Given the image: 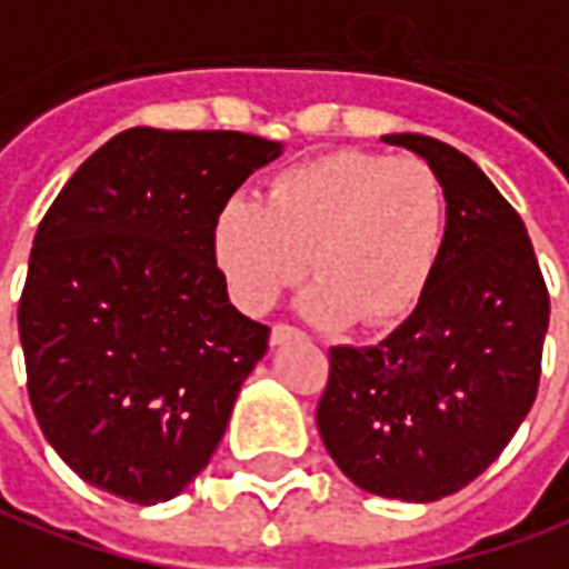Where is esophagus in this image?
<instances>
[{
    "label": "esophagus",
    "mask_w": 569,
    "mask_h": 569,
    "mask_svg": "<svg viewBox=\"0 0 569 569\" xmlns=\"http://www.w3.org/2000/svg\"><path fill=\"white\" fill-rule=\"evenodd\" d=\"M305 332L301 329H296V326H289V323H277L271 329V345L277 348V345H286L289 339H301Z\"/></svg>",
    "instance_id": "esophagus-1"
}]
</instances>
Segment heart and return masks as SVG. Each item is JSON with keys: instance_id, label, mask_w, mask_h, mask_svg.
<instances>
[{"instance_id": "1", "label": "heart", "mask_w": 569, "mask_h": 569, "mask_svg": "<svg viewBox=\"0 0 569 569\" xmlns=\"http://www.w3.org/2000/svg\"><path fill=\"white\" fill-rule=\"evenodd\" d=\"M447 233V193L412 157L339 150L277 172L261 200L230 197L212 221V258L233 301L271 311L305 280L313 320H397L422 298Z\"/></svg>"}]
</instances>
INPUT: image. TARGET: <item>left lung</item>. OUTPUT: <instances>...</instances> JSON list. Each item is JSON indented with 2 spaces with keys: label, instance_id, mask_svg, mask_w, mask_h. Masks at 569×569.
Here are the masks:
<instances>
[{
  "label": "left lung",
  "instance_id": "8db88e82",
  "mask_svg": "<svg viewBox=\"0 0 569 569\" xmlns=\"http://www.w3.org/2000/svg\"><path fill=\"white\" fill-rule=\"evenodd\" d=\"M447 193V233L416 311L379 345L329 351L317 428L345 478L435 502L483 475L533 407L548 289L520 216L456 147L381 134Z\"/></svg>",
  "mask_w": 569,
  "mask_h": 569
}]
</instances>
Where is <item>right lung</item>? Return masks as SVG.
Listing matches in <instances>:
<instances>
[{"mask_svg":"<svg viewBox=\"0 0 569 569\" xmlns=\"http://www.w3.org/2000/svg\"><path fill=\"white\" fill-rule=\"evenodd\" d=\"M283 153L243 132L126 129L36 230L18 329L36 422L79 478L157 506L224 437L271 329L230 305L212 221Z\"/></svg>","mask_w":569,"mask_h":569,"instance_id":"right-lung-1","label":"right lung"}]
</instances>
